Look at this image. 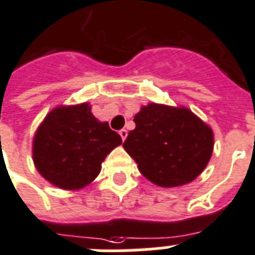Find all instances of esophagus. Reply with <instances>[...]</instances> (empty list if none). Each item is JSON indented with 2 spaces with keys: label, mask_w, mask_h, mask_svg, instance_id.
I'll return each instance as SVG.
<instances>
[{
  "label": "esophagus",
  "mask_w": 255,
  "mask_h": 255,
  "mask_svg": "<svg viewBox=\"0 0 255 255\" xmlns=\"http://www.w3.org/2000/svg\"><path fill=\"white\" fill-rule=\"evenodd\" d=\"M119 135L122 136V139H123V141H124V140H126V137H127V135H128L127 129H124V128H123V129H120Z\"/></svg>",
  "instance_id": "esophagus-1"
}]
</instances>
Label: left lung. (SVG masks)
<instances>
[{"instance_id": "1", "label": "left lung", "mask_w": 255, "mask_h": 255, "mask_svg": "<svg viewBox=\"0 0 255 255\" xmlns=\"http://www.w3.org/2000/svg\"><path fill=\"white\" fill-rule=\"evenodd\" d=\"M124 149L140 173L156 185L189 184L205 169L213 152L212 128L185 107L149 103L133 118Z\"/></svg>"}]
</instances>
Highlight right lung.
<instances>
[{"instance_id": "right-lung-1", "label": "right lung", "mask_w": 255, "mask_h": 255, "mask_svg": "<svg viewBox=\"0 0 255 255\" xmlns=\"http://www.w3.org/2000/svg\"><path fill=\"white\" fill-rule=\"evenodd\" d=\"M120 144L119 133L96 119L88 103L59 106L35 132L34 165L53 185L77 190L95 180L106 156Z\"/></svg>"}]
</instances>
